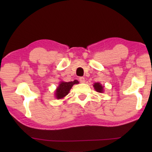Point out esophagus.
Masks as SVG:
<instances>
[{"label":"esophagus","mask_w":152,"mask_h":152,"mask_svg":"<svg viewBox=\"0 0 152 152\" xmlns=\"http://www.w3.org/2000/svg\"><path fill=\"white\" fill-rule=\"evenodd\" d=\"M79 81L81 83H84V82H85V78H84V77H80Z\"/></svg>","instance_id":"obj_1"}]
</instances>
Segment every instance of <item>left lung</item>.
<instances>
[{
    "label": "left lung",
    "mask_w": 152,
    "mask_h": 152,
    "mask_svg": "<svg viewBox=\"0 0 152 152\" xmlns=\"http://www.w3.org/2000/svg\"><path fill=\"white\" fill-rule=\"evenodd\" d=\"M94 88L97 92H103V86H102L100 83H95L94 84Z\"/></svg>",
    "instance_id": "1"
}]
</instances>
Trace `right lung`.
I'll list each match as a JSON object with an SVG mask.
<instances>
[{
    "label": "right lung",
    "mask_w": 152,
    "mask_h": 152,
    "mask_svg": "<svg viewBox=\"0 0 152 152\" xmlns=\"http://www.w3.org/2000/svg\"><path fill=\"white\" fill-rule=\"evenodd\" d=\"M78 81L75 80L73 82H61L60 84V85L58 86L57 88V90L56 91V96L58 99H62L64 96H66L67 94L69 93L70 90L71 89L72 87L75 84H78Z\"/></svg>",
    "instance_id": "right-lung-1"
}]
</instances>
